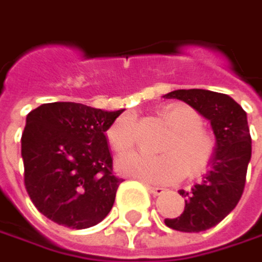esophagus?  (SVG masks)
Segmentation results:
<instances>
[{"mask_svg": "<svg viewBox=\"0 0 262 262\" xmlns=\"http://www.w3.org/2000/svg\"><path fill=\"white\" fill-rule=\"evenodd\" d=\"M148 190H150L155 196H160V195L165 193V189L160 187V186H148Z\"/></svg>", "mask_w": 262, "mask_h": 262, "instance_id": "esophagus-1", "label": "esophagus"}]
</instances>
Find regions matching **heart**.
I'll use <instances>...</instances> for the list:
<instances>
[{"instance_id": "b5f03b06", "label": "heart", "mask_w": 262, "mask_h": 262, "mask_svg": "<svg viewBox=\"0 0 262 262\" xmlns=\"http://www.w3.org/2000/svg\"><path fill=\"white\" fill-rule=\"evenodd\" d=\"M162 118L174 129L160 156L132 153L118 160V171L124 176L151 184H171L186 172L196 176L205 171L214 153V139L202 129L201 115L192 106L174 102L160 109ZM111 147L117 153L129 151L135 144L132 117H120L107 130Z\"/></svg>"}]
</instances>
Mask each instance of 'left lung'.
<instances>
[{"label": "left lung", "mask_w": 262, "mask_h": 262, "mask_svg": "<svg viewBox=\"0 0 262 262\" xmlns=\"http://www.w3.org/2000/svg\"><path fill=\"white\" fill-rule=\"evenodd\" d=\"M192 106L211 124L216 138L208 171L189 192L179 217L165 219L166 226L183 232H200L216 226L238 204L252 155L248 115L232 97L210 90H176L163 96Z\"/></svg>", "instance_id": "obj_1"}]
</instances>
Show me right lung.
Segmentation results:
<instances>
[{"instance_id":"right-lung-1","label":"right lung","mask_w":262,"mask_h":262,"mask_svg":"<svg viewBox=\"0 0 262 262\" xmlns=\"http://www.w3.org/2000/svg\"><path fill=\"white\" fill-rule=\"evenodd\" d=\"M123 111L54 102L27 115L20 139L25 187L52 222L83 229L111 211L123 180L112 174L106 130Z\"/></svg>"}]
</instances>
